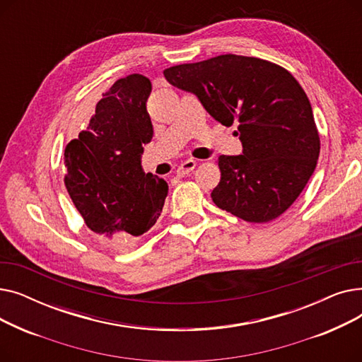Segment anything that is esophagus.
Here are the masks:
<instances>
[{
  "label": "esophagus",
  "instance_id": "1",
  "mask_svg": "<svg viewBox=\"0 0 362 362\" xmlns=\"http://www.w3.org/2000/svg\"><path fill=\"white\" fill-rule=\"evenodd\" d=\"M197 167V161L195 160H186L183 161L179 167H177V175L179 176H186L191 173V171Z\"/></svg>",
  "mask_w": 362,
  "mask_h": 362
}]
</instances>
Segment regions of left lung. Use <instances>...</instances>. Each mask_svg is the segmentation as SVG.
I'll return each mask as SVG.
<instances>
[{
    "label": "left lung",
    "instance_id": "1",
    "mask_svg": "<svg viewBox=\"0 0 362 362\" xmlns=\"http://www.w3.org/2000/svg\"><path fill=\"white\" fill-rule=\"evenodd\" d=\"M164 76L197 95L221 124L238 123L242 154L218 157L214 204L250 223H267L286 211L320 156L313 108L293 76L274 63L235 54L173 66Z\"/></svg>",
    "mask_w": 362,
    "mask_h": 362
}]
</instances>
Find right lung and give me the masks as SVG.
<instances>
[{"label": "right lung", "instance_id": "obj_1", "mask_svg": "<svg viewBox=\"0 0 362 362\" xmlns=\"http://www.w3.org/2000/svg\"><path fill=\"white\" fill-rule=\"evenodd\" d=\"M151 88L138 73L119 79L64 149V185L76 210L93 233L124 245L156 224L168 194L167 182L141 165L154 135L146 111Z\"/></svg>", "mask_w": 362, "mask_h": 362}]
</instances>
